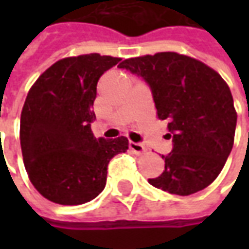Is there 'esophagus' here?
I'll list each match as a JSON object with an SVG mask.
<instances>
[{
	"mask_svg": "<svg viewBox=\"0 0 249 249\" xmlns=\"http://www.w3.org/2000/svg\"><path fill=\"white\" fill-rule=\"evenodd\" d=\"M129 149L136 155H142L144 152L146 151L145 146L140 144V142H133V141H129Z\"/></svg>",
	"mask_w": 249,
	"mask_h": 249,
	"instance_id": "obj_1",
	"label": "esophagus"
}]
</instances>
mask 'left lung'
<instances>
[{"mask_svg":"<svg viewBox=\"0 0 249 249\" xmlns=\"http://www.w3.org/2000/svg\"><path fill=\"white\" fill-rule=\"evenodd\" d=\"M151 87L157 117L167 120L173 149L153 187L188 196L207 188L230 156L237 113L230 87L204 62L176 52L126 58L120 64Z\"/></svg>","mask_w":249,"mask_h":249,"instance_id":"1","label":"left lung"}]
</instances>
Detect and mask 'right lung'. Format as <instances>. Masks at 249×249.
Here are the masks:
<instances>
[{
  "label": "right lung",
  "instance_id": "1",
  "mask_svg": "<svg viewBox=\"0 0 249 249\" xmlns=\"http://www.w3.org/2000/svg\"><path fill=\"white\" fill-rule=\"evenodd\" d=\"M121 58L98 53L54 62L32 85L21 112L25 169L38 192L61 205H78L103 192L110 159L128 139H96L90 123L98 78Z\"/></svg>",
  "mask_w": 249,
  "mask_h": 249
}]
</instances>
